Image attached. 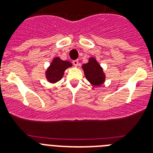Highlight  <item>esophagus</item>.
<instances>
[{"instance_id": "esophagus-1", "label": "esophagus", "mask_w": 153, "mask_h": 153, "mask_svg": "<svg viewBox=\"0 0 153 153\" xmlns=\"http://www.w3.org/2000/svg\"><path fill=\"white\" fill-rule=\"evenodd\" d=\"M73 63H74V65L75 66V67H77L78 64H79V61H78L77 60H75L73 61Z\"/></svg>"}]
</instances>
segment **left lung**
I'll return each instance as SVG.
<instances>
[{
  "label": "left lung",
  "mask_w": 153,
  "mask_h": 153,
  "mask_svg": "<svg viewBox=\"0 0 153 153\" xmlns=\"http://www.w3.org/2000/svg\"><path fill=\"white\" fill-rule=\"evenodd\" d=\"M84 71L85 76L86 79L95 86H99L102 85L105 81L106 76L103 73L102 68L99 64L94 57H90L89 62L82 66Z\"/></svg>",
  "instance_id": "obj_1"
}]
</instances>
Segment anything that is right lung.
I'll list each match as a JSON object with an SVG mask.
<instances>
[{"mask_svg":"<svg viewBox=\"0 0 153 153\" xmlns=\"http://www.w3.org/2000/svg\"><path fill=\"white\" fill-rule=\"evenodd\" d=\"M70 67H72L70 62L62 60L59 57H54L50 67L46 70V78L50 83H56L62 79L65 70Z\"/></svg>","mask_w":153,"mask_h":153,"instance_id":"1","label":"right lung"}]
</instances>
